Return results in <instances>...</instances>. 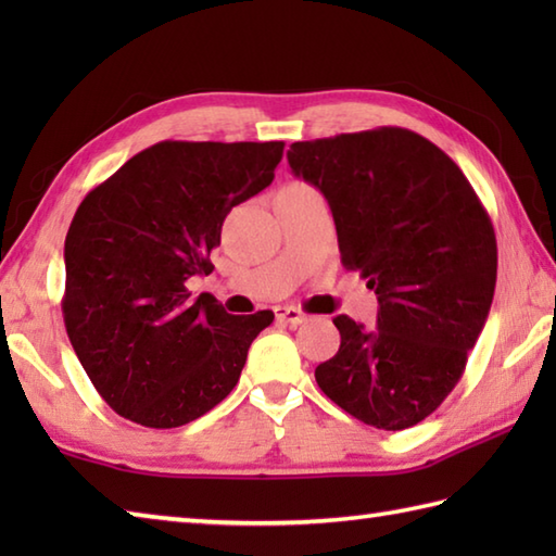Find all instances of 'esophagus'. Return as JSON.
Wrapping results in <instances>:
<instances>
[{
    "label": "esophagus",
    "instance_id": "34e87169",
    "mask_svg": "<svg viewBox=\"0 0 556 556\" xmlns=\"http://www.w3.org/2000/svg\"><path fill=\"white\" fill-rule=\"evenodd\" d=\"M275 315L279 323H287L289 327H299V325L311 320V315H305L303 311L293 308V305H279V308H275Z\"/></svg>",
    "mask_w": 556,
    "mask_h": 556
}]
</instances>
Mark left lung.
<instances>
[{
  "instance_id": "obj_1",
  "label": "left lung",
  "mask_w": 556,
  "mask_h": 556,
  "mask_svg": "<svg viewBox=\"0 0 556 556\" xmlns=\"http://www.w3.org/2000/svg\"><path fill=\"white\" fill-rule=\"evenodd\" d=\"M291 172L327 198L341 263L377 293V329L346 315L315 368L337 406L380 430L440 408L466 370L497 285L488 210L456 162L399 126L293 143Z\"/></svg>"
}]
</instances>
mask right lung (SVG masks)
Wrapping results in <instances>:
<instances>
[{"instance_id": "1", "label": "right lung", "mask_w": 556, "mask_h": 556, "mask_svg": "<svg viewBox=\"0 0 556 556\" xmlns=\"http://www.w3.org/2000/svg\"><path fill=\"white\" fill-rule=\"evenodd\" d=\"M269 143L162 140L92 188L71 222L62 301L71 346L112 410L155 430L181 428L236 387L275 313L229 315L191 299L233 205L275 179Z\"/></svg>"}]
</instances>
